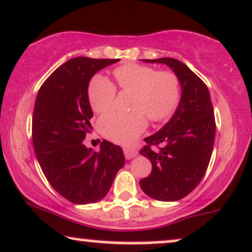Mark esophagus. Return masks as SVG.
<instances>
[{"label": "esophagus", "instance_id": "obj_1", "mask_svg": "<svg viewBox=\"0 0 252 252\" xmlns=\"http://www.w3.org/2000/svg\"><path fill=\"white\" fill-rule=\"evenodd\" d=\"M124 155H125L126 159H132L138 155V151L131 147H124Z\"/></svg>", "mask_w": 252, "mask_h": 252}]
</instances>
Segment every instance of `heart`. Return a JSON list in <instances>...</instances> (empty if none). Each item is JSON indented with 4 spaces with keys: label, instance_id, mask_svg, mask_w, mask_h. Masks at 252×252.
I'll list each match as a JSON object with an SVG mask.
<instances>
[{
    "label": "heart",
    "instance_id": "heart-1",
    "mask_svg": "<svg viewBox=\"0 0 252 252\" xmlns=\"http://www.w3.org/2000/svg\"><path fill=\"white\" fill-rule=\"evenodd\" d=\"M117 87L123 92H133L129 103L131 113L112 112L100 119V131L117 144L129 145L145 131L147 121L167 119L178 106L180 82L170 70H157L145 64L128 63L113 70ZM117 90L107 78L96 74L88 85V100L97 113L113 107Z\"/></svg>",
    "mask_w": 252,
    "mask_h": 252
}]
</instances>
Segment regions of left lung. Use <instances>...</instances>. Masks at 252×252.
I'll return each mask as SVG.
<instances>
[{"mask_svg": "<svg viewBox=\"0 0 252 252\" xmlns=\"http://www.w3.org/2000/svg\"><path fill=\"white\" fill-rule=\"evenodd\" d=\"M144 61L167 64L182 85L176 113L160 131L145 138L139 151L152 162L150 176L140 180L141 190L153 199L174 202L193 191L208 170L216 133L214 107L206 85L182 61Z\"/></svg>", "mask_w": 252, "mask_h": 252, "instance_id": "8db88e82", "label": "left lung"}]
</instances>
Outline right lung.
<instances>
[{"mask_svg": "<svg viewBox=\"0 0 252 252\" xmlns=\"http://www.w3.org/2000/svg\"><path fill=\"white\" fill-rule=\"evenodd\" d=\"M119 59L74 58L55 69L38 91L32 113V145L52 188L74 204H90L107 194L125 164L123 149L102 140L100 151L85 146L93 117L88 84Z\"/></svg>", "mask_w": 252, "mask_h": 252, "instance_id": "1", "label": "right lung"}]
</instances>
